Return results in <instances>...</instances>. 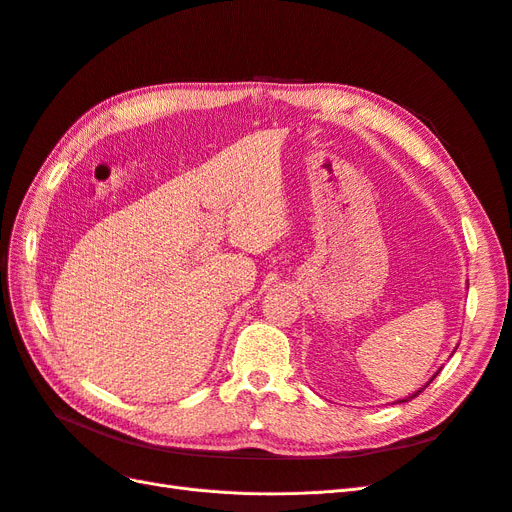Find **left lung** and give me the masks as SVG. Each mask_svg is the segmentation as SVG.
Masks as SVG:
<instances>
[{
    "label": "left lung",
    "instance_id": "obj_1",
    "mask_svg": "<svg viewBox=\"0 0 512 512\" xmlns=\"http://www.w3.org/2000/svg\"><path fill=\"white\" fill-rule=\"evenodd\" d=\"M438 374H440V371H436V374H433V376H431V380H433V378H436ZM431 380H429V382H431ZM429 382H427V384L423 386V389H427V386H429ZM423 389H418V391H414L412 395H408V397H404V399H399V401H397V404H404V401H410V399H414L416 395H421V393H423Z\"/></svg>",
    "mask_w": 512,
    "mask_h": 512
}]
</instances>
